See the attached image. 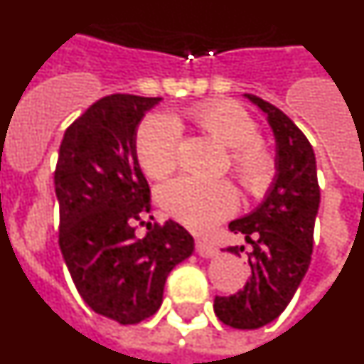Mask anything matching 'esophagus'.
Wrapping results in <instances>:
<instances>
[{
  "label": "esophagus",
  "instance_id": "obj_1",
  "mask_svg": "<svg viewBox=\"0 0 364 364\" xmlns=\"http://www.w3.org/2000/svg\"><path fill=\"white\" fill-rule=\"evenodd\" d=\"M195 250H197L198 255L204 257V259H211V257L217 255V247L210 242H204V240H197V242H195Z\"/></svg>",
  "mask_w": 364,
  "mask_h": 364
}]
</instances>
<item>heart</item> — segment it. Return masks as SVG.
Wrapping results in <instances>:
<instances>
[{"label":"heart","mask_w":364,"mask_h":364,"mask_svg":"<svg viewBox=\"0 0 364 364\" xmlns=\"http://www.w3.org/2000/svg\"><path fill=\"white\" fill-rule=\"evenodd\" d=\"M184 118L231 151V171L250 195L257 197L269 188L275 173L272 154L257 142V124L242 107L231 102H210L191 107ZM180 124L182 118L156 117L140 125L134 151L138 164L151 178H164L175 171ZM162 204L189 230L205 233L237 210L239 198L226 180L205 182L180 176L162 189Z\"/></svg>","instance_id":"1"}]
</instances>
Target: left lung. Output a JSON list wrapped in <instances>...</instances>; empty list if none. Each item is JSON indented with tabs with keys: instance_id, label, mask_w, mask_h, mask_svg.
<instances>
[{
	"instance_id": "left-lung-1",
	"label": "left lung",
	"mask_w": 364,
	"mask_h": 364,
	"mask_svg": "<svg viewBox=\"0 0 364 364\" xmlns=\"http://www.w3.org/2000/svg\"><path fill=\"white\" fill-rule=\"evenodd\" d=\"M244 96L264 112L273 131L275 176L259 208L230 222V230L252 244V275L235 295L215 297L213 310L228 326L255 330L277 319L306 275L321 191L314 147L302 131L266 100ZM242 250L231 246L226 252L239 255Z\"/></svg>"
}]
</instances>
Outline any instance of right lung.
<instances>
[{
	"label": "right lung",
	"instance_id": "obj_1",
	"mask_svg": "<svg viewBox=\"0 0 364 364\" xmlns=\"http://www.w3.org/2000/svg\"><path fill=\"white\" fill-rule=\"evenodd\" d=\"M160 100H98L67 127L54 171L60 250L74 286L92 311L120 324L156 314L167 275L195 250L191 235L175 220L154 224L144 239L134 235L151 210L134 140Z\"/></svg>",
	"mask_w": 364,
	"mask_h": 364
}]
</instances>
